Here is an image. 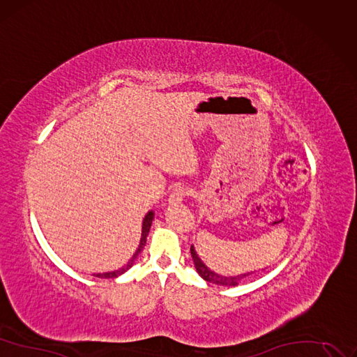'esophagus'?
I'll return each mask as SVG.
<instances>
[{"label":"esophagus","mask_w":357,"mask_h":357,"mask_svg":"<svg viewBox=\"0 0 357 357\" xmlns=\"http://www.w3.org/2000/svg\"><path fill=\"white\" fill-rule=\"evenodd\" d=\"M187 194H188L187 188H183V187L175 188L174 191H172V194L169 195V203L172 206H178V204H181L183 202V199H185Z\"/></svg>","instance_id":"1"}]
</instances>
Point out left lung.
<instances>
[{"mask_svg":"<svg viewBox=\"0 0 357 357\" xmlns=\"http://www.w3.org/2000/svg\"><path fill=\"white\" fill-rule=\"evenodd\" d=\"M191 257L194 260V266H195L197 272H199V275L204 281H207L210 284H216V285H222V287H236V285H240L247 278V276L255 273V272H247V273H240V275H234V276L220 275L206 266V263L200 259L199 255H197L194 245H191Z\"/></svg>","mask_w":357,"mask_h":357,"instance_id":"obj_1","label":"left lung"}]
</instances>
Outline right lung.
<instances>
[{
    "mask_svg": "<svg viewBox=\"0 0 357 357\" xmlns=\"http://www.w3.org/2000/svg\"><path fill=\"white\" fill-rule=\"evenodd\" d=\"M154 220V212L153 210H150V212L145 215L144 220H142V231H141V240H139V245L137 248V252L134 253V256H132L129 259V261L126 263L125 266H122L121 269L117 271H113V272H102V273H94V276H97V278H117V276H121L122 273H125L128 269H130L132 266H134V263L137 260V257L139 256V253L142 252V248L145 245V243H147V236H149V232H150V228H151V223Z\"/></svg>",
    "mask_w": 357,
    "mask_h": 357,
    "instance_id": "add662e5",
    "label": "right lung"
}]
</instances>
